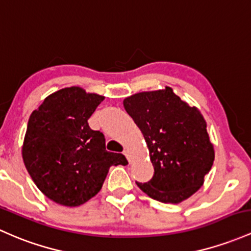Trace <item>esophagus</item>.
<instances>
[{
    "mask_svg": "<svg viewBox=\"0 0 251 251\" xmlns=\"http://www.w3.org/2000/svg\"><path fill=\"white\" fill-rule=\"evenodd\" d=\"M123 154L126 155V159H128L129 163H131V155H130V153H129V151H125V152H123Z\"/></svg>",
    "mask_w": 251,
    "mask_h": 251,
    "instance_id": "34e87169",
    "label": "esophagus"
}]
</instances>
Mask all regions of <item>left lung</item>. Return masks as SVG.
Instances as JSON below:
<instances>
[{"label": "left lung", "instance_id": "8db88e82", "mask_svg": "<svg viewBox=\"0 0 251 251\" xmlns=\"http://www.w3.org/2000/svg\"><path fill=\"white\" fill-rule=\"evenodd\" d=\"M123 105L141 130L154 168L152 179L136 182L137 187L164 203L190 198L214 161L206 121L198 107L189 106L168 86L133 94Z\"/></svg>", "mask_w": 251, "mask_h": 251}]
</instances>
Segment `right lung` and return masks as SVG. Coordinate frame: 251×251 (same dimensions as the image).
<instances>
[{
	"mask_svg": "<svg viewBox=\"0 0 251 251\" xmlns=\"http://www.w3.org/2000/svg\"><path fill=\"white\" fill-rule=\"evenodd\" d=\"M103 100L73 86L50 94L29 116L24 164L38 189L56 203H85L101 189L110 166L128 164L121 153L107 152L103 133L88 126Z\"/></svg>",
	"mask_w": 251,
	"mask_h": 251,
	"instance_id": "1",
	"label": "right lung"
}]
</instances>
